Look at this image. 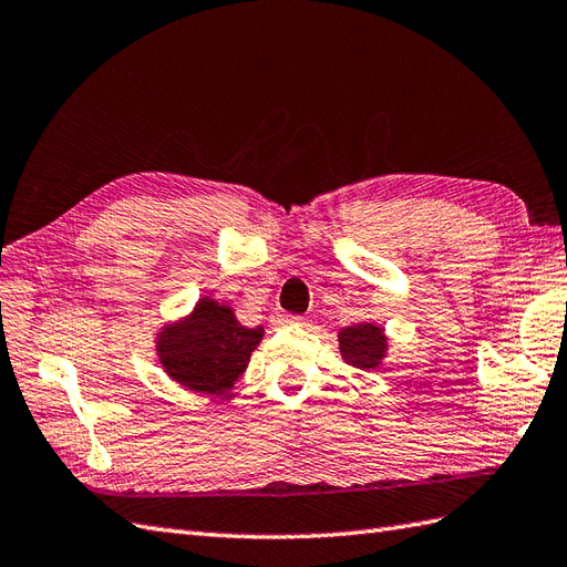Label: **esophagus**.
<instances>
[{
  "instance_id": "34e87169",
  "label": "esophagus",
  "mask_w": 567,
  "mask_h": 567,
  "mask_svg": "<svg viewBox=\"0 0 567 567\" xmlns=\"http://www.w3.org/2000/svg\"><path fill=\"white\" fill-rule=\"evenodd\" d=\"M278 323L287 326V323H301V316H295V313H278Z\"/></svg>"
}]
</instances>
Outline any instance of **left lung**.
I'll return each mask as SVG.
<instances>
[{
    "label": "left lung",
    "mask_w": 567,
    "mask_h": 567,
    "mask_svg": "<svg viewBox=\"0 0 567 567\" xmlns=\"http://www.w3.org/2000/svg\"><path fill=\"white\" fill-rule=\"evenodd\" d=\"M340 354L343 360L358 370H377L381 360L386 358V336L384 328L374 323L348 326L338 333Z\"/></svg>",
    "instance_id": "8db88e82"
}]
</instances>
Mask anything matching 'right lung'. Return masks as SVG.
Returning <instances> with one entry per match:
<instances>
[{
  "label": "right lung",
  "instance_id": "add662e5",
  "mask_svg": "<svg viewBox=\"0 0 567 567\" xmlns=\"http://www.w3.org/2000/svg\"><path fill=\"white\" fill-rule=\"evenodd\" d=\"M260 338L262 326L246 328L229 307L203 297L190 316L162 328L156 354L176 384L224 396L246 370Z\"/></svg>",
  "mask_w": 567,
  "mask_h": 567
}]
</instances>
